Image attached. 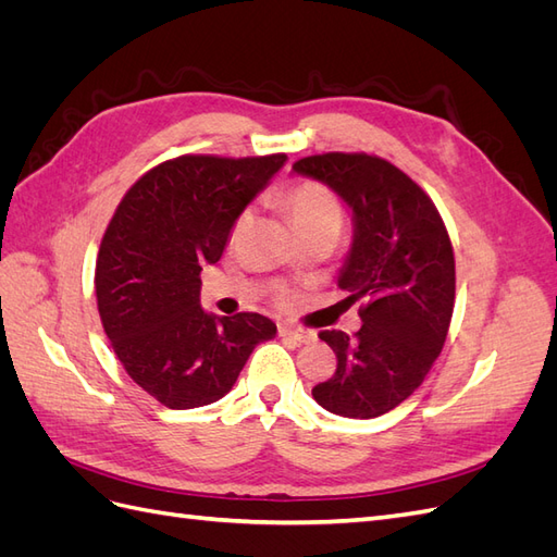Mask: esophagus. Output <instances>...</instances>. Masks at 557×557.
<instances>
[{
    "mask_svg": "<svg viewBox=\"0 0 557 557\" xmlns=\"http://www.w3.org/2000/svg\"><path fill=\"white\" fill-rule=\"evenodd\" d=\"M278 334L285 336V339H293L297 344H309L315 339V334L309 332V330H299V327H293V325H281L278 327Z\"/></svg>",
    "mask_w": 557,
    "mask_h": 557,
    "instance_id": "esophagus-1",
    "label": "esophagus"
}]
</instances>
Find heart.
Listing matches in <instances>:
<instances>
[{
    "instance_id": "b5f03b06",
    "label": "heart",
    "mask_w": 557,
    "mask_h": 557,
    "mask_svg": "<svg viewBox=\"0 0 557 557\" xmlns=\"http://www.w3.org/2000/svg\"><path fill=\"white\" fill-rule=\"evenodd\" d=\"M285 209L297 232H311L320 227H342V205L325 185L320 183H297L285 195ZM248 215H242L237 230L246 223Z\"/></svg>"
}]
</instances>
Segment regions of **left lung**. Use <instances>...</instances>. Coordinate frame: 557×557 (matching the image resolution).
Instances as JSON below:
<instances>
[{"instance_id":"left-lung-1","label":"left lung","mask_w":557,"mask_h":557,"mask_svg":"<svg viewBox=\"0 0 557 557\" xmlns=\"http://www.w3.org/2000/svg\"><path fill=\"white\" fill-rule=\"evenodd\" d=\"M293 172L325 183L350 209L339 288L350 301L364 299L356 334L320 332L336 369L311 395L336 416H383L413 395L444 348L455 301L448 232L432 199L376 156H311Z\"/></svg>"}]
</instances>
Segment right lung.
Listing matches in <instances>:
<instances>
[{
	"label": "right lung",
	"instance_id": "obj_1",
	"mask_svg": "<svg viewBox=\"0 0 557 557\" xmlns=\"http://www.w3.org/2000/svg\"><path fill=\"white\" fill-rule=\"evenodd\" d=\"M288 156H181L146 172L117 205L99 246L97 309L139 387L166 409L225 397L252 348L274 339L260 313L201 309V267L221 260L237 218Z\"/></svg>",
	"mask_w": 557,
	"mask_h": 557
}]
</instances>
